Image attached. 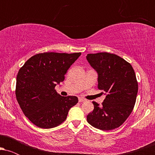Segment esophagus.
<instances>
[{
  "label": "esophagus",
  "instance_id": "obj_1",
  "mask_svg": "<svg viewBox=\"0 0 155 155\" xmlns=\"http://www.w3.org/2000/svg\"><path fill=\"white\" fill-rule=\"evenodd\" d=\"M84 101H85V99L82 98V97H79V102L81 103V102H84Z\"/></svg>",
  "mask_w": 155,
  "mask_h": 155
}]
</instances>
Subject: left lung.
<instances>
[{
  "label": "left lung",
  "mask_w": 155,
  "mask_h": 155,
  "mask_svg": "<svg viewBox=\"0 0 155 155\" xmlns=\"http://www.w3.org/2000/svg\"><path fill=\"white\" fill-rule=\"evenodd\" d=\"M87 60L98 74L97 89L106 98L87 116L91 125L102 130L119 127L134 108L138 85L132 65L118 55L108 52L88 54Z\"/></svg>",
  "instance_id": "obj_1"
}]
</instances>
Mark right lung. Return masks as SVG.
Segmentation results:
<instances>
[{"label":"right lung","mask_w":155,"mask_h":155,"mask_svg":"<svg viewBox=\"0 0 155 155\" xmlns=\"http://www.w3.org/2000/svg\"><path fill=\"white\" fill-rule=\"evenodd\" d=\"M81 52H44L25 62L17 76L15 95L25 116L41 128H52L66 120L69 109L78 103L76 96L63 97L55 86Z\"/></svg>","instance_id":"1"}]
</instances>
